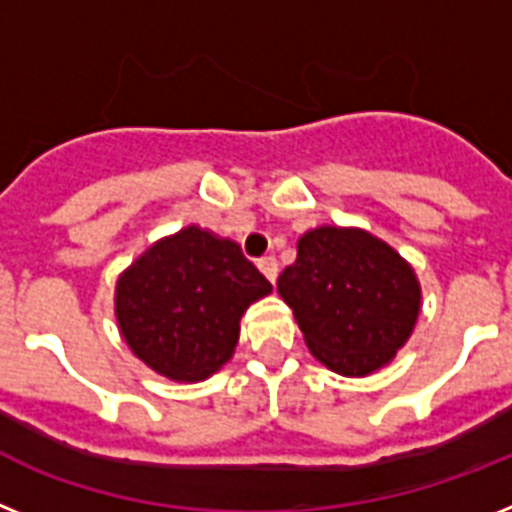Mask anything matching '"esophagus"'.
I'll return each instance as SVG.
<instances>
[{"mask_svg":"<svg viewBox=\"0 0 512 512\" xmlns=\"http://www.w3.org/2000/svg\"><path fill=\"white\" fill-rule=\"evenodd\" d=\"M257 268H260V273H263L270 283H276V278H278L276 257H260V260H257Z\"/></svg>","mask_w":512,"mask_h":512,"instance_id":"34e87169","label":"esophagus"}]
</instances>
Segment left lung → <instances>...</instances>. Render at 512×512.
Here are the masks:
<instances>
[{
    "instance_id": "8db88e82",
    "label": "left lung",
    "mask_w": 512,
    "mask_h": 512,
    "mask_svg": "<svg viewBox=\"0 0 512 512\" xmlns=\"http://www.w3.org/2000/svg\"><path fill=\"white\" fill-rule=\"evenodd\" d=\"M278 294L312 356L343 377H367L393 362L422 312L409 260L356 226L304 231Z\"/></svg>"
}]
</instances>
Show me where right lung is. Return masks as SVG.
Listing matches in <instances>:
<instances>
[{"instance_id":"add662e5","label":"right lung","mask_w":512,"mask_h":512,"mask_svg":"<svg viewBox=\"0 0 512 512\" xmlns=\"http://www.w3.org/2000/svg\"><path fill=\"white\" fill-rule=\"evenodd\" d=\"M270 291L239 244L192 223L119 273L114 315L145 367L166 380L203 382L234 356L239 320Z\"/></svg>"}]
</instances>
